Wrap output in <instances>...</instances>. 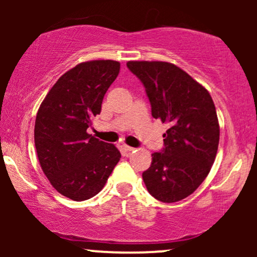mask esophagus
Returning <instances> with one entry per match:
<instances>
[{
  "instance_id": "1",
  "label": "esophagus",
  "mask_w": 257,
  "mask_h": 257,
  "mask_svg": "<svg viewBox=\"0 0 257 257\" xmlns=\"http://www.w3.org/2000/svg\"><path fill=\"white\" fill-rule=\"evenodd\" d=\"M122 149H123V150H124V151H125V152H132V151H134V150H135V149H134V147H132V146H126V145H124V146H123V147H122Z\"/></svg>"
}]
</instances>
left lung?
Segmentation results:
<instances>
[{
    "mask_svg": "<svg viewBox=\"0 0 257 257\" xmlns=\"http://www.w3.org/2000/svg\"><path fill=\"white\" fill-rule=\"evenodd\" d=\"M151 104L152 117L169 125L164 147L143 173L147 191L163 203L192 194L210 172L220 139L209 91L184 70L164 61H128Z\"/></svg>",
    "mask_w": 257,
    "mask_h": 257,
    "instance_id": "left-lung-1",
    "label": "left lung"
}]
</instances>
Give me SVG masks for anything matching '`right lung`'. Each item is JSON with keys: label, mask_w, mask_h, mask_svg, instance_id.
<instances>
[{"label": "right lung", "mask_w": 257, "mask_h": 257, "mask_svg": "<svg viewBox=\"0 0 257 257\" xmlns=\"http://www.w3.org/2000/svg\"><path fill=\"white\" fill-rule=\"evenodd\" d=\"M119 67L114 60L78 64L58 79L38 108L35 146L41 168L59 193L76 202L98 194L120 158L116 146L87 133Z\"/></svg>", "instance_id": "obj_1"}]
</instances>
